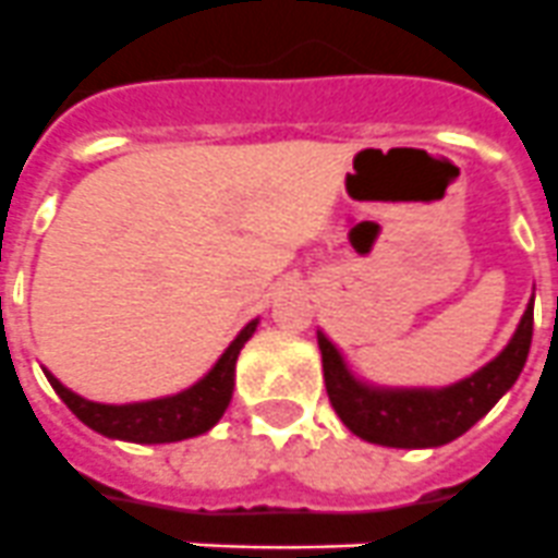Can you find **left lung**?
Wrapping results in <instances>:
<instances>
[{
    "label": "left lung",
    "instance_id": "8db88e82",
    "mask_svg": "<svg viewBox=\"0 0 558 558\" xmlns=\"http://www.w3.org/2000/svg\"><path fill=\"white\" fill-rule=\"evenodd\" d=\"M534 335V299L520 318L514 338L492 363L447 388H377L349 372L332 340L318 332L324 383L340 422L372 445L383 447H441L463 436L477 418L495 408L529 360Z\"/></svg>",
    "mask_w": 558,
    "mask_h": 558
}]
</instances>
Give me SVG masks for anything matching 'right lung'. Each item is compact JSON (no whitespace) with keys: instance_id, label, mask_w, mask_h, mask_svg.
Returning a JSON list of instances; mask_svg holds the SVG:
<instances>
[{"instance_id":"right-lung-1","label":"right lung","mask_w":558,"mask_h":558,"mask_svg":"<svg viewBox=\"0 0 558 558\" xmlns=\"http://www.w3.org/2000/svg\"><path fill=\"white\" fill-rule=\"evenodd\" d=\"M256 324H245L243 332L229 343L220 360L211 366V372L195 386L172 397L150 399V402H131V405H102L92 402L61 386L49 372V386L56 388L58 397L66 402V408L81 418L83 425L97 430L100 436L120 438V441H136V445H167V441H181V438L201 436L218 425L226 413L234 391V366L236 354L245 347V340L254 335Z\"/></svg>"}]
</instances>
